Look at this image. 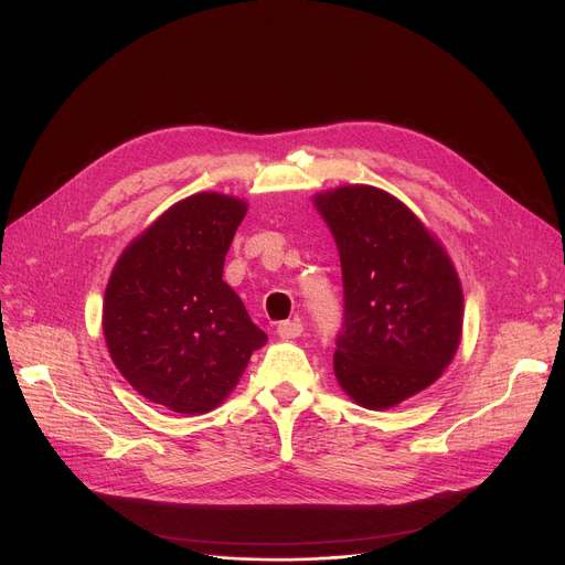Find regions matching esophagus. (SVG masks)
Here are the masks:
<instances>
[{"mask_svg": "<svg viewBox=\"0 0 565 565\" xmlns=\"http://www.w3.org/2000/svg\"><path fill=\"white\" fill-rule=\"evenodd\" d=\"M276 332L280 339H296L302 334V323L300 321H282Z\"/></svg>", "mask_w": 565, "mask_h": 565, "instance_id": "1", "label": "esophagus"}]
</instances>
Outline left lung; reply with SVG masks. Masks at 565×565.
Listing matches in <instances>:
<instances>
[{"mask_svg": "<svg viewBox=\"0 0 565 565\" xmlns=\"http://www.w3.org/2000/svg\"><path fill=\"white\" fill-rule=\"evenodd\" d=\"M339 246L343 323L334 374L365 408L430 386L462 332V289L445 248L393 195L343 185L315 200Z\"/></svg>", "mask_w": 565, "mask_h": 565, "instance_id": "obj_1", "label": "left lung"}]
</instances>
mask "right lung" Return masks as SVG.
<instances>
[{"label":"right lung","instance_id":"obj_1","mask_svg":"<svg viewBox=\"0 0 565 565\" xmlns=\"http://www.w3.org/2000/svg\"><path fill=\"white\" fill-rule=\"evenodd\" d=\"M246 204L198 193L168 209L118 258L105 289L109 354L137 393L200 415L235 388L267 334L222 280Z\"/></svg>","mask_w":565,"mask_h":565}]
</instances>
